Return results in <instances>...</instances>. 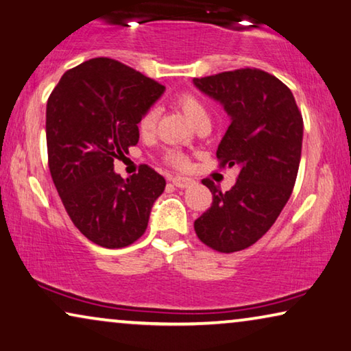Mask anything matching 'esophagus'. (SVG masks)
Segmentation results:
<instances>
[{
	"label": "esophagus",
	"mask_w": 351,
	"mask_h": 351,
	"mask_svg": "<svg viewBox=\"0 0 351 351\" xmlns=\"http://www.w3.org/2000/svg\"><path fill=\"white\" fill-rule=\"evenodd\" d=\"M170 181L173 182L176 187H181V189L192 186V182H193L191 178H186V176H173V178H170Z\"/></svg>",
	"instance_id": "esophagus-1"
}]
</instances>
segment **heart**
Masks as SVG:
<instances>
[{
    "label": "heart",
    "mask_w": 351,
    "mask_h": 351,
    "mask_svg": "<svg viewBox=\"0 0 351 351\" xmlns=\"http://www.w3.org/2000/svg\"><path fill=\"white\" fill-rule=\"evenodd\" d=\"M178 104H180V107L184 110V113L189 117L191 121L195 125L198 123L209 121V108L206 106V102L203 101L202 97H198L197 94L182 93L181 96L178 97ZM158 119H159V108L158 107H151L149 110H146L142 119H140V123H138L140 132H142L143 135H148L153 132ZM169 160L176 167L187 165V159L180 153H170Z\"/></svg>",
    "instance_id": "heart-1"
}]
</instances>
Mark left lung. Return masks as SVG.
<instances>
[{
  "instance_id": "obj_1",
  "label": "left lung",
  "mask_w": 351,
  "mask_h": 351,
  "mask_svg": "<svg viewBox=\"0 0 351 351\" xmlns=\"http://www.w3.org/2000/svg\"><path fill=\"white\" fill-rule=\"evenodd\" d=\"M193 85L230 117L216 156L221 167L239 170L227 192L203 180L213 205L193 228L208 247L238 252L257 243L289 202L301 160L302 117L289 88L265 71L221 72L193 78Z\"/></svg>"
}]
</instances>
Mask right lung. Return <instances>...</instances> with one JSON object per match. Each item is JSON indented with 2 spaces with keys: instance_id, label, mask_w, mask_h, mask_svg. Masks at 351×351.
<instances>
[{
  "instance_id": "1",
  "label": "right lung",
  "mask_w": 351,
  "mask_h": 351,
  "mask_svg": "<svg viewBox=\"0 0 351 351\" xmlns=\"http://www.w3.org/2000/svg\"><path fill=\"white\" fill-rule=\"evenodd\" d=\"M164 91L119 61L94 58L64 72L47 101L51 180L71 221L94 244L125 247L148 227L164 176L142 165L123 180L113 160L138 143L140 119Z\"/></svg>"
}]
</instances>
